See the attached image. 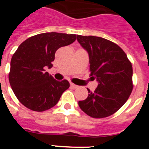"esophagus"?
<instances>
[{
	"label": "esophagus",
	"mask_w": 149,
	"mask_h": 149,
	"mask_svg": "<svg viewBox=\"0 0 149 149\" xmlns=\"http://www.w3.org/2000/svg\"><path fill=\"white\" fill-rule=\"evenodd\" d=\"M70 85H71V87L73 88V89H77V88L79 87V86H77V85H75V84H72V83H71Z\"/></svg>",
	"instance_id": "esophagus-1"
}]
</instances>
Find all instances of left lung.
I'll return each mask as SVG.
<instances>
[{
  "mask_svg": "<svg viewBox=\"0 0 149 149\" xmlns=\"http://www.w3.org/2000/svg\"><path fill=\"white\" fill-rule=\"evenodd\" d=\"M77 39L89 54L90 76L98 81L94 92L87 89L89 95L78 101L79 107L93 118L110 116L125 104L132 92V64L125 51L108 39L81 35Z\"/></svg>",
  "mask_w": 149,
  "mask_h": 149,
  "instance_id": "left-lung-1",
  "label": "left lung"
}]
</instances>
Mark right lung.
<instances>
[{
	"label": "right lung",
	"mask_w": 149,
	"mask_h": 149,
	"mask_svg": "<svg viewBox=\"0 0 149 149\" xmlns=\"http://www.w3.org/2000/svg\"><path fill=\"white\" fill-rule=\"evenodd\" d=\"M75 40V34L44 33L28 38L18 46L12 56L9 81L24 106L42 112L57 104L70 85L67 80H54L45 72V68L52 67L56 50Z\"/></svg>",
	"instance_id": "1"
}]
</instances>
